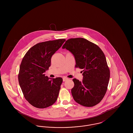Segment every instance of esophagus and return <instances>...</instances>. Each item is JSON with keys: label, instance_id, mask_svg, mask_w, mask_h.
I'll list each match as a JSON object with an SVG mask.
<instances>
[{"label": "esophagus", "instance_id": "1", "mask_svg": "<svg viewBox=\"0 0 133 133\" xmlns=\"http://www.w3.org/2000/svg\"><path fill=\"white\" fill-rule=\"evenodd\" d=\"M68 79V78H66V77H63V81L64 82L67 81Z\"/></svg>", "mask_w": 133, "mask_h": 133}]
</instances>
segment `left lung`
<instances>
[{
  "mask_svg": "<svg viewBox=\"0 0 133 133\" xmlns=\"http://www.w3.org/2000/svg\"><path fill=\"white\" fill-rule=\"evenodd\" d=\"M74 56L76 67L83 70V79H73L71 93L74 100L85 107L100 103L105 95L110 79L106 57L97 45L83 38L67 40L62 47Z\"/></svg>",
  "mask_w": 133,
  "mask_h": 133,
  "instance_id": "obj_1",
  "label": "left lung"
}]
</instances>
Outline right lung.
<instances>
[{
  "label": "right lung",
  "instance_id": "1",
  "mask_svg": "<svg viewBox=\"0 0 133 133\" xmlns=\"http://www.w3.org/2000/svg\"><path fill=\"white\" fill-rule=\"evenodd\" d=\"M65 41L60 39L39 43L27 52L22 60L19 85L26 100L35 107H48L57 100L63 79L48 78L44 73L50 66L52 55Z\"/></svg>",
  "mask_w": 133,
  "mask_h": 133
}]
</instances>
